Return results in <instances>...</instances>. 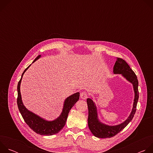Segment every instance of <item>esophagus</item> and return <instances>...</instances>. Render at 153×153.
Wrapping results in <instances>:
<instances>
[{
  "label": "esophagus",
  "instance_id": "obj_1",
  "mask_svg": "<svg viewBox=\"0 0 153 153\" xmlns=\"http://www.w3.org/2000/svg\"><path fill=\"white\" fill-rule=\"evenodd\" d=\"M80 97L82 99L86 100L87 99V97H88V94H87V93L86 92L83 91L80 93Z\"/></svg>",
  "mask_w": 153,
  "mask_h": 153
}]
</instances>
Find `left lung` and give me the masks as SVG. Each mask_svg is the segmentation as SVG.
Segmentation results:
<instances>
[{
    "label": "left lung",
    "instance_id": "left-lung-1",
    "mask_svg": "<svg viewBox=\"0 0 153 153\" xmlns=\"http://www.w3.org/2000/svg\"><path fill=\"white\" fill-rule=\"evenodd\" d=\"M113 73L114 74H121L127 81L132 83L134 92L133 108L129 116L124 122L116 125H108L102 123L99 120L95 102H93L92 99H87L86 102L88 108V127L92 134L98 138H110L118 134L132 120L136 111L137 103L139 99V83L136 75L131 69L128 63L120 58L116 59L113 67Z\"/></svg>",
    "mask_w": 153,
    "mask_h": 153
}]
</instances>
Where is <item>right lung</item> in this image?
Masks as SVG:
<instances>
[{"label":"right lung","instance_id":"1","mask_svg":"<svg viewBox=\"0 0 153 153\" xmlns=\"http://www.w3.org/2000/svg\"><path fill=\"white\" fill-rule=\"evenodd\" d=\"M40 57H41V55L38 56L33 63L36 62ZM31 65V64L25 70L22 74L21 79L17 85V103L19 110L26 123L35 133L42 136H52L58 133L65 126L70 111L79 99L80 93L79 92L76 93L65 99L63 102L61 114L57 118L53 120H47L36 114L32 111L28 110L25 106L22 100V96L20 93V83L22 79L24 73Z\"/></svg>","mask_w":153,"mask_h":153}]
</instances>
